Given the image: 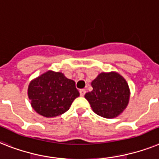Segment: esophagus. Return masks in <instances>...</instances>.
<instances>
[{
  "instance_id": "esophagus-1",
  "label": "esophagus",
  "mask_w": 159,
  "mask_h": 159,
  "mask_svg": "<svg viewBox=\"0 0 159 159\" xmlns=\"http://www.w3.org/2000/svg\"><path fill=\"white\" fill-rule=\"evenodd\" d=\"M79 92H80V95H81V96H84V95H85V94H86V90L82 89V90H80Z\"/></svg>"
}]
</instances>
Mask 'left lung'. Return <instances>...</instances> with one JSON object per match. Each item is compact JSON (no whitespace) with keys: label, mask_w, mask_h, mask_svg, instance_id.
Segmentation results:
<instances>
[{"label":"left lung","mask_w":159,"mask_h":159,"mask_svg":"<svg viewBox=\"0 0 159 159\" xmlns=\"http://www.w3.org/2000/svg\"><path fill=\"white\" fill-rule=\"evenodd\" d=\"M93 91L85 98L96 114L114 118L126 109L130 100V88L122 76L116 72L101 73L91 82Z\"/></svg>","instance_id":"8db88e82"}]
</instances>
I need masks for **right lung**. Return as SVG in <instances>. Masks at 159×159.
I'll list each match as a JSON object with an SVG mask.
<instances>
[{
	"mask_svg": "<svg viewBox=\"0 0 159 159\" xmlns=\"http://www.w3.org/2000/svg\"><path fill=\"white\" fill-rule=\"evenodd\" d=\"M28 95L31 106L38 114L55 117L69 109L79 91L73 80L60 72L48 70L31 81Z\"/></svg>",
	"mask_w": 159,
	"mask_h": 159,
	"instance_id": "obj_1",
	"label": "right lung"
}]
</instances>
